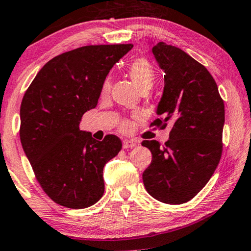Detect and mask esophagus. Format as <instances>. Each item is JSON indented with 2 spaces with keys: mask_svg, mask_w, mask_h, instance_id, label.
Instances as JSON below:
<instances>
[{
  "mask_svg": "<svg viewBox=\"0 0 251 251\" xmlns=\"http://www.w3.org/2000/svg\"><path fill=\"white\" fill-rule=\"evenodd\" d=\"M136 142L134 140H124L123 141V148L124 149H132V148H134L136 146Z\"/></svg>",
  "mask_w": 251,
  "mask_h": 251,
  "instance_id": "esophagus-1",
  "label": "esophagus"
}]
</instances>
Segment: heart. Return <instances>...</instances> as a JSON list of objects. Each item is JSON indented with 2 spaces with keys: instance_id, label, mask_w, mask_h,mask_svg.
<instances>
[{
  "instance_id": "1",
  "label": "heart",
  "mask_w": 251,
  "mask_h": 251,
  "mask_svg": "<svg viewBox=\"0 0 251 251\" xmlns=\"http://www.w3.org/2000/svg\"><path fill=\"white\" fill-rule=\"evenodd\" d=\"M127 73L132 79V82L135 84V86L140 91L143 89H151L154 82V69L151 65L149 60L146 58H137L133 60L127 67ZM110 90V80L105 79L103 85H102V95L108 94ZM130 124L128 122H124L122 124V129L127 130L129 128Z\"/></svg>"
}]
</instances>
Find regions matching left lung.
Instances as JSON below:
<instances>
[{"mask_svg": "<svg viewBox=\"0 0 251 251\" xmlns=\"http://www.w3.org/2000/svg\"><path fill=\"white\" fill-rule=\"evenodd\" d=\"M164 70V92L151 125L172 126L164 147L143 141L152 153L142 178L148 193L169 204L184 203L199 193L213 176L222 156L224 101L206 69L181 49L159 42L152 48Z\"/></svg>", "mask_w": 251, "mask_h": 251, "instance_id": "1", "label": "left lung"}]
</instances>
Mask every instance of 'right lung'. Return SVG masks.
Returning <instances> with one entry per match:
<instances>
[{
  "instance_id": "obj_1",
  "label": "right lung",
  "mask_w": 251,
  "mask_h": 251,
  "mask_svg": "<svg viewBox=\"0 0 251 251\" xmlns=\"http://www.w3.org/2000/svg\"><path fill=\"white\" fill-rule=\"evenodd\" d=\"M132 44L87 45L56 55L37 73L20 107V141L38 183L54 202L82 209L103 196V167L122 141L79 128L97 107L110 69Z\"/></svg>"
}]
</instances>
